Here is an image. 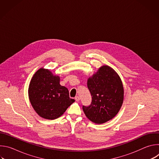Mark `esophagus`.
I'll return each instance as SVG.
<instances>
[{
    "mask_svg": "<svg viewBox=\"0 0 159 159\" xmlns=\"http://www.w3.org/2000/svg\"><path fill=\"white\" fill-rule=\"evenodd\" d=\"M75 100L77 102H78V101H80V98H79V96H76V97L75 98Z\"/></svg>",
    "mask_w": 159,
    "mask_h": 159,
    "instance_id": "1",
    "label": "esophagus"
}]
</instances>
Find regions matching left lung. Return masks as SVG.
<instances>
[{
	"label": "left lung",
	"mask_w": 159,
	"mask_h": 159,
	"mask_svg": "<svg viewBox=\"0 0 159 159\" xmlns=\"http://www.w3.org/2000/svg\"><path fill=\"white\" fill-rule=\"evenodd\" d=\"M87 87L92 96L88 106H82L87 118L97 124L114 118L121 107L124 99L122 81L114 69L103 65L87 79Z\"/></svg>",
	"instance_id": "left-lung-1"
}]
</instances>
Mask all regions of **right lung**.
Here are the masks:
<instances>
[{
  "label": "right lung",
  "mask_w": 159,
  "mask_h": 159,
  "mask_svg": "<svg viewBox=\"0 0 159 159\" xmlns=\"http://www.w3.org/2000/svg\"><path fill=\"white\" fill-rule=\"evenodd\" d=\"M60 77L43 68L33 76L28 89L30 102L37 114L47 120L61 116L74 101L68 89L60 84Z\"/></svg>",
  "instance_id": "1"
}]
</instances>
